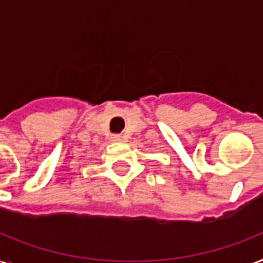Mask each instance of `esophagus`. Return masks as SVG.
<instances>
[{
    "label": "esophagus",
    "mask_w": 263,
    "mask_h": 263,
    "mask_svg": "<svg viewBox=\"0 0 263 263\" xmlns=\"http://www.w3.org/2000/svg\"><path fill=\"white\" fill-rule=\"evenodd\" d=\"M123 136L121 135H113L111 136V140H113V142H123Z\"/></svg>",
    "instance_id": "1"
}]
</instances>
